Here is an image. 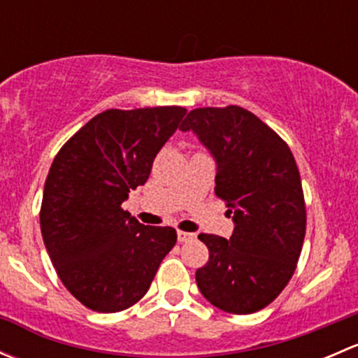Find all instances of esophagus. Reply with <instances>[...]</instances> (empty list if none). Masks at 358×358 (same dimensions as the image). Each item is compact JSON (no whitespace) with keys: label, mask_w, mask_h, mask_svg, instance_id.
Returning a JSON list of instances; mask_svg holds the SVG:
<instances>
[{"label":"esophagus","mask_w":358,"mask_h":358,"mask_svg":"<svg viewBox=\"0 0 358 358\" xmlns=\"http://www.w3.org/2000/svg\"><path fill=\"white\" fill-rule=\"evenodd\" d=\"M176 236H178V243H189V241L196 239V234L183 232V230H178V232H176Z\"/></svg>","instance_id":"34e87169"}]
</instances>
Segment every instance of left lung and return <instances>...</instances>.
<instances>
[{"instance_id": "left-lung-1", "label": "left lung", "mask_w": 358, "mask_h": 358, "mask_svg": "<svg viewBox=\"0 0 358 358\" xmlns=\"http://www.w3.org/2000/svg\"><path fill=\"white\" fill-rule=\"evenodd\" d=\"M180 129H192L215 156V194L236 223L230 239L199 234L209 262L197 268V286L223 312H258L287 286L301 255L306 206L294 156L239 106L194 109Z\"/></svg>"}]
</instances>
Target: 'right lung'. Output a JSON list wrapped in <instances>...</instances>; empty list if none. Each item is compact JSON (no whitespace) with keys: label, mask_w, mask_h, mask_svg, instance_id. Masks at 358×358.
Returning a JSON list of instances; mask_svg holds the SVG:
<instances>
[{"label":"right lung","mask_w":358,"mask_h":358,"mask_svg":"<svg viewBox=\"0 0 358 358\" xmlns=\"http://www.w3.org/2000/svg\"><path fill=\"white\" fill-rule=\"evenodd\" d=\"M185 114L176 106L103 110L53 159L41 236L59 279L86 308L114 313L135 305L175 246V229L142 225L121 204L147 182Z\"/></svg>","instance_id":"1"}]
</instances>
